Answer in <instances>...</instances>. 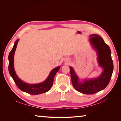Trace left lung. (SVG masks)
Masks as SVG:
<instances>
[{
    "mask_svg": "<svg viewBox=\"0 0 121 121\" xmlns=\"http://www.w3.org/2000/svg\"><path fill=\"white\" fill-rule=\"evenodd\" d=\"M89 36V42L97 51L99 65L104 69L102 73L96 78L85 79L83 82H81L73 68H70L72 83L74 88L87 95L96 93L106 88L111 78L113 70V63L109 46L99 35L92 34Z\"/></svg>",
    "mask_w": 121,
    "mask_h": 121,
    "instance_id": "8db88e82",
    "label": "left lung"
}]
</instances>
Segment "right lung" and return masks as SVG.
I'll return each mask as SVG.
<instances>
[{
    "instance_id": "1",
    "label": "right lung",
    "mask_w": 121,
    "mask_h": 121,
    "mask_svg": "<svg viewBox=\"0 0 121 121\" xmlns=\"http://www.w3.org/2000/svg\"><path fill=\"white\" fill-rule=\"evenodd\" d=\"M19 40V39H17L15 41L13 47L9 54L8 69L10 76L12 77L18 88L21 91L26 93L30 95H39L49 91L53 85L54 77L56 72L59 70L60 66H57L53 69L50 72L47 78L42 83L36 84H30L21 81L18 78L14 68V55Z\"/></svg>"
}]
</instances>
